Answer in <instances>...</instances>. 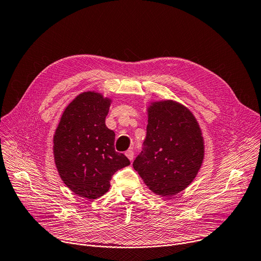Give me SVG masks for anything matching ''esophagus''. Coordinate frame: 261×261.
Masks as SVG:
<instances>
[{
	"instance_id": "1",
	"label": "esophagus",
	"mask_w": 261,
	"mask_h": 261,
	"mask_svg": "<svg viewBox=\"0 0 261 261\" xmlns=\"http://www.w3.org/2000/svg\"><path fill=\"white\" fill-rule=\"evenodd\" d=\"M125 155H126V156H127V158L132 161V160L134 159L135 153H134V151H133V150H128V151H126V152H125Z\"/></svg>"
}]
</instances>
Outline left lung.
<instances>
[{
  "label": "left lung",
  "mask_w": 261,
  "mask_h": 261,
  "mask_svg": "<svg viewBox=\"0 0 261 261\" xmlns=\"http://www.w3.org/2000/svg\"><path fill=\"white\" fill-rule=\"evenodd\" d=\"M146 137L141 153L133 163L154 193L172 196L187 188L204 158V141L191 111L164 101L148 108Z\"/></svg>",
  "instance_id": "1"
}]
</instances>
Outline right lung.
Returning <instances> with one entry per match:
<instances>
[{"instance_id":"add662e5","label":"right lung","mask_w":261,"mask_h":261,"mask_svg":"<svg viewBox=\"0 0 261 261\" xmlns=\"http://www.w3.org/2000/svg\"><path fill=\"white\" fill-rule=\"evenodd\" d=\"M110 100L95 92L77 95L65 109L54 135V159L61 179L87 200L105 194L115 172L130 164L115 150L105 119Z\"/></svg>"}]
</instances>
